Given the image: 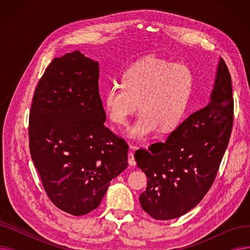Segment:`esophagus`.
<instances>
[{
	"label": "esophagus",
	"mask_w": 250,
	"mask_h": 250,
	"mask_svg": "<svg viewBox=\"0 0 250 250\" xmlns=\"http://www.w3.org/2000/svg\"><path fill=\"white\" fill-rule=\"evenodd\" d=\"M128 164L130 166H135L136 165V159H135L134 153L132 151L128 152Z\"/></svg>",
	"instance_id": "1"
}]
</instances>
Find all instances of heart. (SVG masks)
<instances>
[{"label":"heart","mask_w":250,"mask_h":250,"mask_svg":"<svg viewBox=\"0 0 250 250\" xmlns=\"http://www.w3.org/2000/svg\"><path fill=\"white\" fill-rule=\"evenodd\" d=\"M193 82V72L187 63L144 58L125 72L123 84H113L105 91V110L113 123L125 125L139 103L141 112L127 129V136L145 140L159 126L171 130L182 122Z\"/></svg>","instance_id":"heart-1"}]
</instances>
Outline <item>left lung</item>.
Wrapping results in <instances>:
<instances>
[{
  "mask_svg": "<svg viewBox=\"0 0 250 250\" xmlns=\"http://www.w3.org/2000/svg\"><path fill=\"white\" fill-rule=\"evenodd\" d=\"M234 100L231 75L221 59L211 101L191 113L164 143L136 153L145 172L142 208L155 220L185 215L198 205L215 181L233 127Z\"/></svg>",
  "mask_w": 250,
  "mask_h": 250,
  "instance_id": "8db88e82",
  "label": "left lung"
}]
</instances>
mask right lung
<instances>
[{"mask_svg":"<svg viewBox=\"0 0 250 250\" xmlns=\"http://www.w3.org/2000/svg\"><path fill=\"white\" fill-rule=\"evenodd\" d=\"M98 80V62L79 50L55 58L29 113V150L42 187L73 216L98 208L111 179L127 167V144L104 125Z\"/></svg>","mask_w":250,"mask_h":250,"instance_id":"right-lung-1","label":"right lung"}]
</instances>
